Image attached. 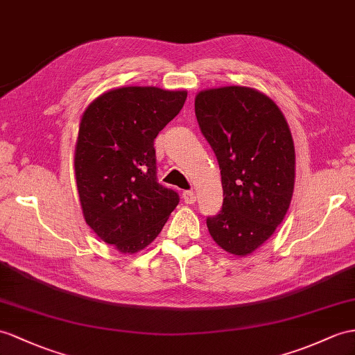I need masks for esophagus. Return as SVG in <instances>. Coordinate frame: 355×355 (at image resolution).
Instances as JSON below:
<instances>
[{"mask_svg":"<svg viewBox=\"0 0 355 355\" xmlns=\"http://www.w3.org/2000/svg\"><path fill=\"white\" fill-rule=\"evenodd\" d=\"M182 196H184L185 203H188V205H193V203H196V200H197L196 193L191 191V189H189V191H184Z\"/></svg>","mask_w":355,"mask_h":355,"instance_id":"esophagus-1","label":"esophagus"}]
</instances>
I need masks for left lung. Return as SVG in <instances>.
<instances>
[{
    "label": "left lung",
    "instance_id": "left-lung-1",
    "mask_svg": "<svg viewBox=\"0 0 355 355\" xmlns=\"http://www.w3.org/2000/svg\"><path fill=\"white\" fill-rule=\"evenodd\" d=\"M194 105L221 170L223 207L207 229L226 252L247 256L289 209L295 149L288 122L263 93L238 85L200 92Z\"/></svg>",
    "mask_w": 355,
    "mask_h": 355
}]
</instances>
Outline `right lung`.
<instances>
[{
    "instance_id": "right-lung-1",
    "label": "right lung",
    "mask_w": 355,
    "mask_h": 355,
    "mask_svg": "<svg viewBox=\"0 0 355 355\" xmlns=\"http://www.w3.org/2000/svg\"><path fill=\"white\" fill-rule=\"evenodd\" d=\"M185 99L187 92L122 87L93 101L81 119L75 176L84 218L125 254L148 247L179 203L158 182L153 141Z\"/></svg>"
}]
</instances>
